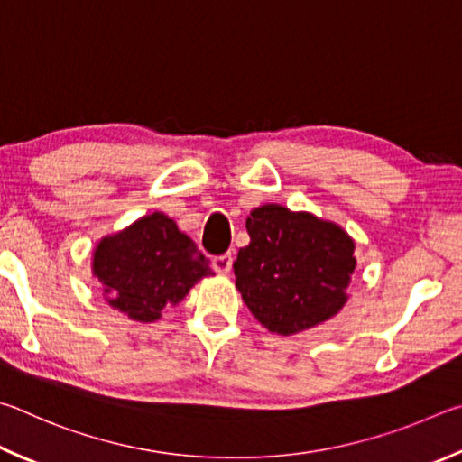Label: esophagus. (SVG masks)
Here are the masks:
<instances>
[{
	"label": "esophagus",
	"mask_w": 462,
	"mask_h": 462,
	"mask_svg": "<svg viewBox=\"0 0 462 462\" xmlns=\"http://www.w3.org/2000/svg\"><path fill=\"white\" fill-rule=\"evenodd\" d=\"M231 265H233V255L231 254H223V255H218V257H215L213 260V268H215V272H218V273H229L231 272Z\"/></svg>",
	"instance_id": "esophagus-1"
}]
</instances>
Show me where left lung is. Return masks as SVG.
<instances>
[{
	"instance_id": "8db88e82",
	"label": "left lung",
	"mask_w": 462,
	"mask_h": 462,
	"mask_svg": "<svg viewBox=\"0 0 462 462\" xmlns=\"http://www.w3.org/2000/svg\"><path fill=\"white\" fill-rule=\"evenodd\" d=\"M239 249L236 286L262 325L296 335L333 319L349 300L355 241L341 225L276 202L254 208Z\"/></svg>"
}]
</instances>
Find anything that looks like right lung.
<instances>
[{
  "label": "right lung",
  "instance_id": "1",
  "mask_svg": "<svg viewBox=\"0 0 462 462\" xmlns=\"http://www.w3.org/2000/svg\"><path fill=\"white\" fill-rule=\"evenodd\" d=\"M91 270L105 302L135 322L158 320L168 304L182 302L213 273L194 241L160 210L101 237Z\"/></svg>",
  "mask_w": 462,
  "mask_h": 462
}]
</instances>
